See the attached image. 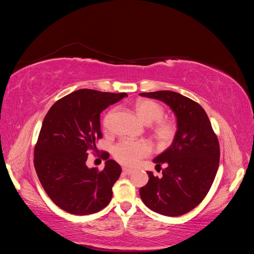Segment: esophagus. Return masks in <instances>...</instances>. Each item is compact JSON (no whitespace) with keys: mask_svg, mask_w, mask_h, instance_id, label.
Returning <instances> with one entry per match:
<instances>
[{"mask_svg":"<svg viewBox=\"0 0 254 254\" xmlns=\"http://www.w3.org/2000/svg\"><path fill=\"white\" fill-rule=\"evenodd\" d=\"M123 173H124V174H126V175H130V174H132V173H133V171L131 170V168L123 167Z\"/></svg>","mask_w":254,"mask_h":254,"instance_id":"esophagus-1","label":"esophagus"}]
</instances>
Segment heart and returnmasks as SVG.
Here are the masks:
<instances>
[{"instance_id":"1","label":"heart","mask_w":254,"mask_h":254,"mask_svg":"<svg viewBox=\"0 0 254 254\" xmlns=\"http://www.w3.org/2000/svg\"><path fill=\"white\" fill-rule=\"evenodd\" d=\"M134 109L140 118L146 124L155 123L153 130L157 139L161 143L171 142L176 134L175 123L168 120H161L163 115V108L158 103L151 101V99H139L134 104ZM110 114L105 119V126L108 124ZM151 147L150 144L146 141H129L124 140L118 143L113 148V155L121 163L126 165L135 164L140 158L148 155Z\"/></svg>"}]
</instances>
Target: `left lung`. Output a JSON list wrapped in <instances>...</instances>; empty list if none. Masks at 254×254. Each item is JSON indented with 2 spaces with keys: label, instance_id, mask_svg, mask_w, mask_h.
I'll return each instance as SVG.
<instances>
[{
  "label": "left lung",
  "instance_id": "1",
  "mask_svg": "<svg viewBox=\"0 0 254 254\" xmlns=\"http://www.w3.org/2000/svg\"><path fill=\"white\" fill-rule=\"evenodd\" d=\"M166 104L176 117L177 131L170 147L153 159L165 164L163 176L147 172L140 189L144 204L165 216H180L200 203L210 190L219 165V143L202 107L173 91L140 93Z\"/></svg>",
  "mask_w": 254,
  "mask_h": 254
}]
</instances>
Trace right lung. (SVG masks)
Instances as JSON below:
<instances>
[{
	"instance_id": "add662e5",
	"label": "right lung",
	"mask_w": 254,
	"mask_h": 254,
	"mask_svg": "<svg viewBox=\"0 0 254 254\" xmlns=\"http://www.w3.org/2000/svg\"><path fill=\"white\" fill-rule=\"evenodd\" d=\"M128 96L90 89L72 92L54 104L45 115L35 147V168L44 190L60 209L74 215L103 210L122 168L107 160L102 172L88 167V150L101 139V113Z\"/></svg>"
}]
</instances>
